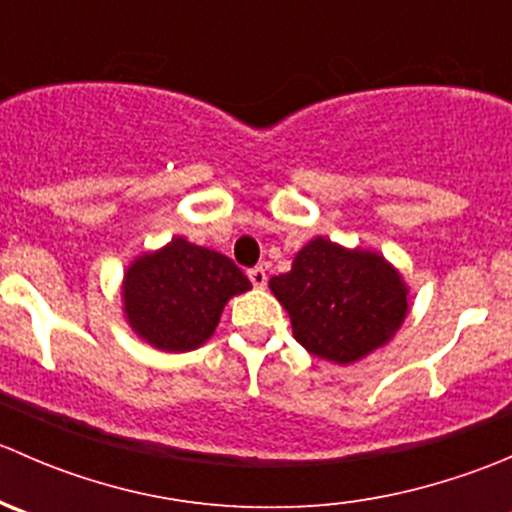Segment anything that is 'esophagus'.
I'll list each match as a JSON object with an SVG mask.
<instances>
[{"mask_svg":"<svg viewBox=\"0 0 512 512\" xmlns=\"http://www.w3.org/2000/svg\"><path fill=\"white\" fill-rule=\"evenodd\" d=\"M247 277H250V282H252V287H257V289H262L267 285V272L262 270V267H252L250 272H247Z\"/></svg>","mask_w":512,"mask_h":512,"instance_id":"1","label":"esophagus"}]
</instances>
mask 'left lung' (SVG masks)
Wrapping results in <instances>:
<instances>
[{"instance_id": "8db88e82", "label": "left lung", "mask_w": 512, "mask_h": 512, "mask_svg": "<svg viewBox=\"0 0 512 512\" xmlns=\"http://www.w3.org/2000/svg\"><path fill=\"white\" fill-rule=\"evenodd\" d=\"M270 289L287 309L294 339L334 364L384 347L409 314V287L394 265L379 252L347 250L327 237L307 242Z\"/></svg>"}]
</instances>
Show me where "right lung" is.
<instances>
[{"instance_id":"right-lung-1","label":"right lung","mask_w":512,"mask_h":512,"mask_svg":"<svg viewBox=\"0 0 512 512\" xmlns=\"http://www.w3.org/2000/svg\"><path fill=\"white\" fill-rule=\"evenodd\" d=\"M250 287L230 257L173 237L131 262L123 275V312L151 347L190 352L213 337L227 299Z\"/></svg>"}]
</instances>
